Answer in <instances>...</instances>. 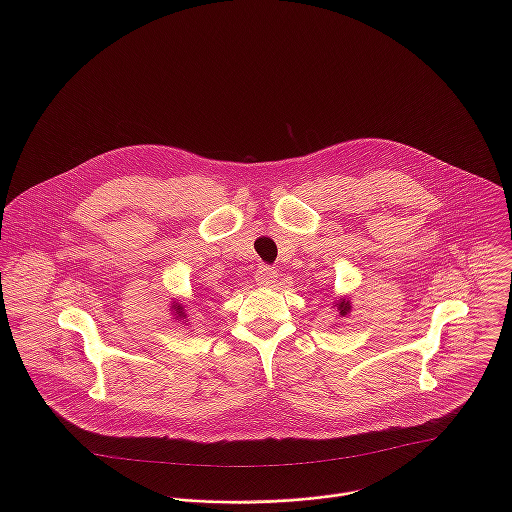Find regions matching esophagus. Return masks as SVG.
Listing matches in <instances>:
<instances>
[{"label": "esophagus", "instance_id": "obj_1", "mask_svg": "<svg viewBox=\"0 0 512 512\" xmlns=\"http://www.w3.org/2000/svg\"><path fill=\"white\" fill-rule=\"evenodd\" d=\"M276 282H278V270L276 268L266 266V264L258 266V270H256V284L258 286L268 288V286H274Z\"/></svg>", "mask_w": 512, "mask_h": 512}]
</instances>
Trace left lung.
<instances>
[{"mask_svg":"<svg viewBox=\"0 0 512 512\" xmlns=\"http://www.w3.org/2000/svg\"><path fill=\"white\" fill-rule=\"evenodd\" d=\"M339 305V311H341V315H347V311L351 309V305H349V301L347 299H343L341 303H337Z\"/></svg>","mask_w":512,"mask_h":512,"instance_id":"left-lung-1","label":"left lung"}]
</instances>
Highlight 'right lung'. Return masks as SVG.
I'll use <instances>...</instances> for the list:
<instances>
[{"label": "right lung", "mask_w": 512, "mask_h": 512, "mask_svg": "<svg viewBox=\"0 0 512 512\" xmlns=\"http://www.w3.org/2000/svg\"><path fill=\"white\" fill-rule=\"evenodd\" d=\"M173 309H175V315H179V317H185V309H183V305H179V303H173Z\"/></svg>", "instance_id": "1"}]
</instances>
